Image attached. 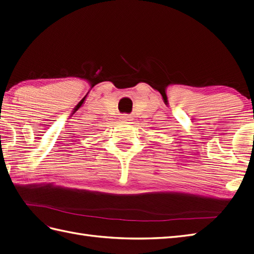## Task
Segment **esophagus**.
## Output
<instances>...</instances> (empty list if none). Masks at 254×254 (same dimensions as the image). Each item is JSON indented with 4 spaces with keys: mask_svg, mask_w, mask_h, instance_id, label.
<instances>
[{
    "mask_svg": "<svg viewBox=\"0 0 254 254\" xmlns=\"http://www.w3.org/2000/svg\"><path fill=\"white\" fill-rule=\"evenodd\" d=\"M122 120L125 121V122H127V121H131V118H129L128 116H127V115H126V116H123V117H122Z\"/></svg>",
    "mask_w": 254,
    "mask_h": 254,
    "instance_id": "esophagus-1",
    "label": "esophagus"
}]
</instances>
